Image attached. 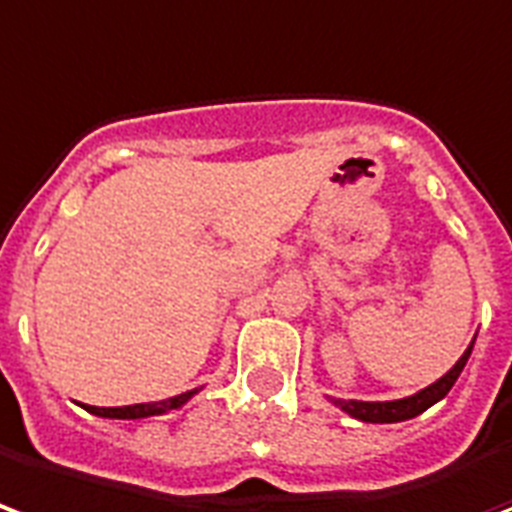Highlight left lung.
Listing matches in <instances>:
<instances>
[{"mask_svg": "<svg viewBox=\"0 0 512 512\" xmlns=\"http://www.w3.org/2000/svg\"><path fill=\"white\" fill-rule=\"evenodd\" d=\"M475 341L466 346V352L458 357V363L447 371L442 379H436L434 384H428L420 393L409 395V398H398V401H343V398H330L341 412L352 414L354 420H363V423H401V420H412L417 414H423L425 409H431L436 401H442L455 379L464 371L466 360L472 354Z\"/></svg>", "mask_w": 512, "mask_h": 512, "instance_id": "left-lung-1", "label": "left lung"}]
</instances>
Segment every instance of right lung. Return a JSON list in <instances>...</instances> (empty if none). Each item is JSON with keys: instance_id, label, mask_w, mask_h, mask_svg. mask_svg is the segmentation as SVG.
Instances as JSON below:
<instances>
[{"instance_id": "add662e5", "label": "right lung", "mask_w": 512, "mask_h": 512, "mask_svg": "<svg viewBox=\"0 0 512 512\" xmlns=\"http://www.w3.org/2000/svg\"><path fill=\"white\" fill-rule=\"evenodd\" d=\"M199 393L196 390H188V393L174 395V398H166V401H158V404H133V406H87V412L98 414V417H111V420H141V417H152V414H166L171 409H179L185 406Z\"/></svg>"}]
</instances>
